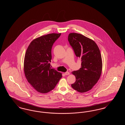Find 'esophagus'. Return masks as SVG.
I'll list each match as a JSON object with an SVG mask.
<instances>
[{
    "mask_svg": "<svg viewBox=\"0 0 125 125\" xmlns=\"http://www.w3.org/2000/svg\"><path fill=\"white\" fill-rule=\"evenodd\" d=\"M65 75H69V74H70V73H69V72H65Z\"/></svg>",
    "mask_w": 125,
    "mask_h": 125,
    "instance_id": "esophagus-1",
    "label": "esophagus"
}]
</instances>
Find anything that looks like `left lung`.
I'll use <instances>...</instances> for the list:
<instances>
[{"label": "left lung", "instance_id": "8db88e82", "mask_svg": "<svg viewBox=\"0 0 125 125\" xmlns=\"http://www.w3.org/2000/svg\"><path fill=\"white\" fill-rule=\"evenodd\" d=\"M68 40L82 62L81 68L72 72L76 78L72 87L79 92H86L92 89L101 76L103 64L99 49L94 41L80 34L70 33Z\"/></svg>", "mask_w": 125, "mask_h": 125}]
</instances>
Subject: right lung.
I'll return each instance as SVG.
<instances>
[{"mask_svg": "<svg viewBox=\"0 0 125 125\" xmlns=\"http://www.w3.org/2000/svg\"><path fill=\"white\" fill-rule=\"evenodd\" d=\"M61 33H51L41 36L30 42L24 60L25 77L30 85L41 93L53 89L62 75L51 68L52 48Z\"/></svg>", "mask_w": 125, "mask_h": 125, "instance_id": "1", "label": "right lung"}]
</instances>
